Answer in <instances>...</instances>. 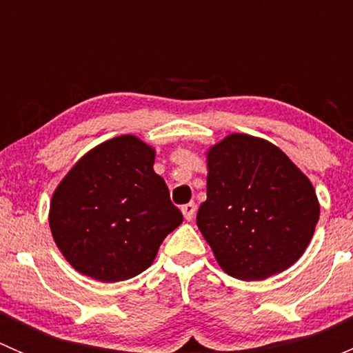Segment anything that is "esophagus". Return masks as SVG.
<instances>
[{
    "instance_id": "1",
    "label": "esophagus",
    "mask_w": 353,
    "mask_h": 353,
    "mask_svg": "<svg viewBox=\"0 0 353 353\" xmlns=\"http://www.w3.org/2000/svg\"><path fill=\"white\" fill-rule=\"evenodd\" d=\"M181 212H183L184 219H186L188 222H191V220L194 219V213H196V205H194V203H188V205H183V206H181Z\"/></svg>"
}]
</instances>
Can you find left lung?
<instances>
[{"label":"left lung","mask_w":353,"mask_h":353,"mask_svg":"<svg viewBox=\"0 0 353 353\" xmlns=\"http://www.w3.org/2000/svg\"><path fill=\"white\" fill-rule=\"evenodd\" d=\"M206 169L196 223L220 268L245 282L290 268L319 220L309 177L272 141L245 133L206 148Z\"/></svg>","instance_id":"obj_1"}]
</instances>
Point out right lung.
I'll return each instance as SVG.
<instances>
[{
    "mask_svg": "<svg viewBox=\"0 0 353 353\" xmlns=\"http://www.w3.org/2000/svg\"><path fill=\"white\" fill-rule=\"evenodd\" d=\"M155 148L121 134L88 150L49 205L52 239L78 273L104 283L140 275L183 222L154 170Z\"/></svg>",
    "mask_w": 353,
    "mask_h": 353,
    "instance_id": "add662e5",
    "label": "right lung"
}]
</instances>
